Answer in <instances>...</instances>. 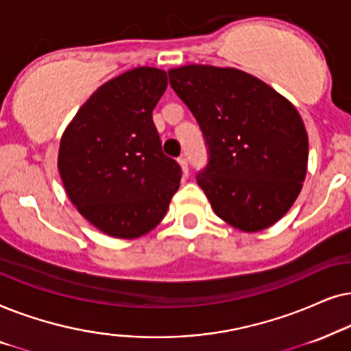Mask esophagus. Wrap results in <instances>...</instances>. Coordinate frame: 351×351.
<instances>
[{
	"label": "esophagus",
	"mask_w": 351,
	"mask_h": 351,
	"mask_svg": "<svg viewBox=\"0 0 351 351\" xmlns=\"http://www.w3.org/2000/svg\"><path fill=\"white\" fill-rule=\"evenodd\" d=\"M178 162H180V165H181V170H183L184 175L188 176V173H189V165H188V160H186V157L181 156V157L178 158Z\"/></svg>",
	"instance_id": "esophagus-1"
}]
</instances>
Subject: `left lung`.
<instances>
[{"label":"left lung","mask_w":351,"mask_h":351,"mask_svg":"<svg viewBox=\"0 0 351 351\" xmlns=\"http://www.w3.org/2000/svg\"><path fill=\"white\" fill-rule=\"evenodd\" d=\"M168 77L204 134L208 163L195 180L213 212L245 232L276 223L306 175L308 136L295 107L237 69L184 65Z\"/></svg>","instance_id":"8db88e82"}]
</instances>
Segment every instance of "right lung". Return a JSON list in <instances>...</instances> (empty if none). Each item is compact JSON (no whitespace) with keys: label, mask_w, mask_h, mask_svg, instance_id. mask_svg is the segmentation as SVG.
<instances>
[{"label":"right lung","mask_w":351,"mask_h":351,"mask_svg":"<svg viewBox=\"0 0 351 351\" xmlns=\"http://www.w3.org/2000/svg\"><path fill=\"white\" fill-rule=\"evenodd\" d=\"M167 85V73L154 67L119 75L93 93L60 139L69 199L112 237L133 239L156 228L180 188V163L163 154L152 120Z\"/></svg>","instance_id":"right-lung-1"}]
</instances>
